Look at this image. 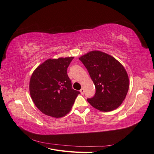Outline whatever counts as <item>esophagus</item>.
<instances>
[{
    "label": "esophagus",
    "instance_id": "esophagus-1",
    "mask_svg": "<svg viewBox=\"0 0 154 154\" xmlns=\"http://www.w3.org/2000/svg\"><path fill=\"white\" fill-rule=\"evenodd\" d=\"M80 91L82 94H83V93H84V89H83V88H81Z\"/></svg>",
    "mask_w": 154,
    "mask_h": 154
}]
</instances>
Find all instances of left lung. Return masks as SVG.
<instances>
[{"label": "left lung", "instance_id": "left-lung-1", "mask_svg": "<svg viewBox=\"0 0 154 154\" xmlns=\"http://www.w3.org/2000/svg\"><path fill=\"white\" fill-rule=\"evenodd\" d=\"M95 85L96 93L87 101L102 112L112 111L123 103L129 88V79L124 67L112 56L93 51L79 58Z\"/></svg>", "mask_w": 154, "mask_h": 154}]
</instances>
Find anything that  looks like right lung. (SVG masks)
I'll use <instances>...</instances> for the list:
<instances>
[{
	"instance_id": "1",
	"label": "right lung",
	"mask_w": 154,
	"mask_h": 154,
	"mask_svg": "<svg viewBox=\"0 0 154 154\" xmlns=\"http://www.w3.org/2000/svg\"><path fill=\"white\" fill-rule=\"evenodd\" d=\"M74 57L48 59L32 72L29 92L32 101L42 112L62 118L71 110L80 92L72 88L67 70Z\"/></svg>"
}]
</instances>
